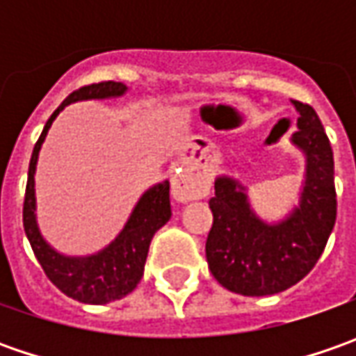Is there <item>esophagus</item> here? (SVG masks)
<instances>
[{
    "instance_id": "34e87169",
    "label": "esophagus",
    "mask_w": 356,
    "mask_h": 356,
    "mask_svg": "<svg viewBox=\"0 0 356 356\" xmlns=\"http://www.w3.org/2000/svg\"><path fill=\"white\" fill-rule=\"evenodd\" d=\"M208 190H210V182L206 178L190 176V174H178L172 178V194L178 202L204 198Z\"/></svg>"
}]
</instances>
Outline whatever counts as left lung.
Here are the masks:
<instances>
[{"mask_svg":"<svg viewBox=\"0 0 356 356\" xmlns=\"http://www.w3.org/2000/svg\"><path fill=\"white\" fill-rule=\"evenodd\" d=\"M299 113L291 143L305 154V182L299 206L277 224L253 212L245 186L216 178L210 200L213 224L206 259L222 287L245 297L289 289L315 267L337 218L335 162L331 143L313 106L293 101Z\"/></svg>","mask_w":356,"mask_h":356,"instance_id":"1","label":"left lung"}]
</instances>
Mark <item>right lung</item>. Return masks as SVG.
I'll use <instances>...</instances> for the list:
<instances>
[{"instance_id": "right-lung-1", "label": "right lung", "mask_w": 356, "mask_h": 356, "mask_svg": "<svg viewBox=\"0 0 356 356\" xmlns=\"http://www.w3.org/2000/svg\"><path fill=\"white\" fill-rule=\"evenodd\" d=\"M124 92H127V85L115 81L95 83L71 92L63 101L61 106L51 115L39 140L35 143L31 162H29V174H27L23 227L35 257L57 289H61L67 297H73L81 303H90V305H104L122 299L143 280L150 241L172 216L170 182L164 180L144 192L122 232L104 250L92 255L71 257L53 250L39 232L37 216H35V168H37L41 144L45 140L53 120L67 104L76 101H90V99H115V97H122Z\"/></svg>"}]
</instances>
